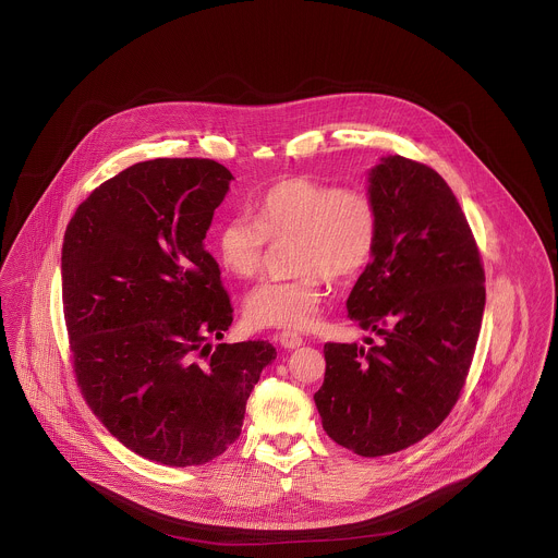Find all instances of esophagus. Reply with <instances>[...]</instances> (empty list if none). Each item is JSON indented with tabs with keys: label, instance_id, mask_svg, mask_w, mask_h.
<instances>
[{
	"label": "esophagus",
	"instance_id": "34e87169",
	"mask_svg": "<svg viewBox=\"0 0 558 558\" xmlns=\"http://www.w3.org/2000/svg\"><path fill=\"white\" fill-rule=\"evenodd\" d=\"M278 340H280V344L284 347V349H295V347H300L302 342H304V338L298 335V332H291V330H284V332H280L278 335Z\"/></svg>",
	"mask_w": 558,
	"mask_h": 558
}]
</instances>
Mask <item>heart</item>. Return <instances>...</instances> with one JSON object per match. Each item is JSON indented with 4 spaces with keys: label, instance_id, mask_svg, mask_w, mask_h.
<instances>
[{
    "label": "heart",
    "instance_id": "1",
    "mask_svg": "<svg viewBox=\"0 0 558 558\" xmlns=\"http://www.w3.org/2000/svg\"><path fill=\"white\" fill-rule=\"evenodd\" d=\"M377 201L360 187L291 177L271 185L256 203V218L236 214L218 230L223 267L256 278L265 267L269 241L287 245L289 278L256 287L245 315L260 328H308L324 304L326 280H349L373 258L379 241Z\"/></svg>",
    "mask_w": 558,
    "mask_h": 558
}]
</instances>
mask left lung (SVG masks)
<instances>
[{
	"mask_svg": "<svg viewBox=\"0 0 558 558\" xmlns=\"http://www.w3.org/2000/svg\"><path fill=\"white\" fill-rule=\"evenodd\" d=\"M379 241L357 278L349 317L379 336L368 349L326 342L315 392L326 434L362 457L421 442L454 408L485 308L476 239L429 166L392 155L371 172Z\"/></svg>",
	"mask_w": 558,
	"mask_h": 558,
	"instance_id": "8db88e82",
	"label": "left lung"
}]
</instances>
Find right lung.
<instances>
[{
	"mask_svg": "<svg viewBox=\"0 0 558 558\" xmlns=\"http://www.w3.org/2000/svg\"><path fill=\"white\" fill-rule=\"evenodd\" d=\"M232 174L214 159H153L101 183L62 245V306L80 392L104 427L163 465L222 454L276 357L269 340L218 342L232 324L205 250Z\"/></svg>",
	"mask_w": 558,
	"mask_h": 558,
	"instance_id": "right-lung-1",
	"label": "right lung"
}]
</instances>
